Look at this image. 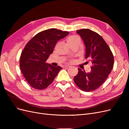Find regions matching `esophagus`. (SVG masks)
Segmentation results:
<instances>
[{"mask_svg":"<svg viewBox=\"0 0 129 129\" xmlns=\"http://www.w3.org/2000/svg\"><path fill=\"white\" fill-rule=\"evenodd\" d=\"M71 67V66H68V65H66V66H64V68H70Z\"/></svg>","mask_w":129,"mask_h":129,"instance_id":"esophagus-1","label":"esophagus"}]
</instances>
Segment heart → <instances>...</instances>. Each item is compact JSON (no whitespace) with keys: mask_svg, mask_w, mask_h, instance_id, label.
Instances as JSON below:
<instances>
[{"mask_svg":"<svg viewBox=\"0 0 129 129\" xmlns=\"http://www.w3.org/2000/svg\"><path fill=\"white\" fill-rule=\"evenodd\" d=\"M77 38V36H72L69 37L68 38L67 41H68V42H70L72 41L73 40H74V39H75ZM73 61H74V60H73L70 61V62H73Z\"/></svg>","mask_w":129,"mask_h":129,"instance_id":"heart-1","label":"heart"}]
</instances>
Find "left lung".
Segmentation results:
<instances>
[{
    "mask_svg": "<svg viewBox=\"0 0 129 129\" xmlns=\"http://www.w3.org/2000/svg\"><path fill=\"white\" fill-rule=\"evenodd\" d=\"M85 46V58L92 63L89 73L78 68L79 72L74 81L81 90L91 91L101 86L114 67V58L108 44L100 34L89 29L76 32Z\"/></svg>",
    "mask_w": 129,
    "mask_h": 129,
    "instance_id": "8db88e82",
    "label": "left lung"
}]
</instances>
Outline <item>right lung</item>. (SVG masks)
<instances>
[{
	"label": "right lung",
	"mask_w": 129,
	"mask_h": 129,
	"mask_svg": "<svg viewBox=\"0 0 129 129\" xmlns=\"http://www.w3.org/2000/svg\"><path fill=\"white\" fill-rule=\"evenodd\" d=\"M69 33L50 28L38 33L27 42L21 54L20 67L30 86L42 90L53 82L62 68L46 63V61L57 42Z\"/></svg>",
	"instance_id": "1"
}]
</instances>
